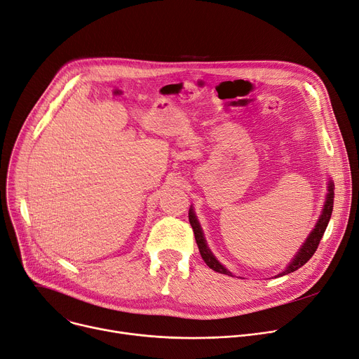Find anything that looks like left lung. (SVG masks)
I'll return each mask as SVG.
<instances>
[{"instance_id": "8db88e82", "label": "left lung", "mask_w": 359, "mask_h": 359, "mask_svg": "<svg viewBox=\"0 0 359 359\" xmlns=\"http://www.w3.org/2000/svg\"><path fill=\"white\" fill-rule=\"evenodd\" d=\"M334 184L333 182L329 183V194H327V198H326V203H325V208H323V212H322V217L318 218L317 224L314 230L310 233V236L307 237L306 243L301 246L299 252L297 253V256L292 259V262L290 263V266L284 271L280 272L278 276H282V275H287V273H291L297 269H299L303 265H306V263L311 259V256L316 253L318 244H320V240H322L325 231H326V227L329 224V219L332 217V211H333V199H334ZM189 222L192 225V230H194V234H195V240H196V244L199 248V253L203 259V262L208 265L212 271L215 272H219V273H224V275H230L233 276V273L230 271L225 269L221 263L214 257V255L211 253V250L208 249V246H206L205 243V238H203V233L201 230V225L194 214V210L189 211Z\"/></svg>"}]
</instances>
